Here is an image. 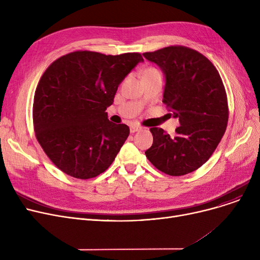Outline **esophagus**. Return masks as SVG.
<instances>
[{"instance_id": "34e87169", "label": "esophagus", "mask_w": 260, "mask_h": 260, "mask_svg": "<svg viewBox=\"0 0 260 260\" xmlns=\"http://www.w3.org/2000/svg\"><path fill=\"white\" fill-rule=\"evenodd\" d=\"M141 129V127L140 126H137V125H132L131 127H129V131H131V133H136V132H139Z\"/></svg>"}]
</instances>
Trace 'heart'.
Wrapping results in <instances>:
<instances>
[{"mask_svg": "<svg viewBox=\"0 0 260 260\" xmlns=\"http://www.w3.org/2000/svg\"><path fill=\"white\" fill-rule=\"evenodd\" d=\"M156 72H158L156 68H153V67H149V68H147V70H145V72H144V75H146V74H151V73H156Z\"/></svg>", "mask_w": 260, "mask_h": 260, "instance_id": "heart-1", "label": "heart"}]
</instances>
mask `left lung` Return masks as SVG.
Masks as SVG:
<instances>
[{
  "label": "left lung",
  "mask_w": 260,
  "mask_h": 260,
  "mask_svg": "<svg viewBox=\"0 0 260 260\" xmlns=\"http://www.w3.org/2000/svg\"><path fill=\"white\" fill-rule=\"evenodd\" d=\"M143 56L165 73L163 102L180 123L174 138L162 128H149L154 141L146 158L170 176L192 173L210 159L225 133L229 105L223 82L207 57L186 46H168Z\"/></svg>",
  "instance_id": "left-lung-1"
}]
</instances>
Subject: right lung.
Masks as SVG:
<instances>
[{"instance_id": "add662e5", "label": "right lung", "mask_w": 260, "mask_h": 260, "mask_svg": "<svg viewBox=\"0 0 260 260\" xmlns=\"http://www.w3.org/2000/svg\"><path fill=\"white\" fill-rule=\"evenodd\" d=\"M139 52L117 56L76 50L53 61L34 98L36 138L59 170L77 179L105 172L129 135L108 120L118 86L142 62Z\"/></svg>"}]
</instances>
